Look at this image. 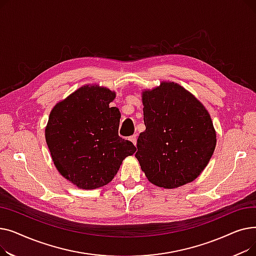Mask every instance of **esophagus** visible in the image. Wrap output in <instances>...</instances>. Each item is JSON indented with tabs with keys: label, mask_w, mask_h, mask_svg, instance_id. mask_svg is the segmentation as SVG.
I'll return each mask as SVG.
<instances>
[{
	"label": "esophagus",
	"mask_w": 256,
	"mask_h": 256,
	"mask_svg": "<svg viewBox=\"0 0 256 256\" xmlns=\"http://www.w3.org/2000/svg\"><path fill=\"white\" fill-rule=\"evenodd\" d=\"M130 141L136 146V144H137V135H134V136H132L130 138Z\"/></svg>",
	"instance_id": "34e87169"
}]
</instances>
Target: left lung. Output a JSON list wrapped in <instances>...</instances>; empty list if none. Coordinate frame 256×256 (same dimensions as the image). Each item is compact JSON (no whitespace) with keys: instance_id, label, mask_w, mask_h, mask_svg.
Segmentation results:
<instances>
[{"instance_id":"8db88e82","label":"left lung","mask_w":256,"mask_h":256,"mask_svg":"<svg viewBox=\"0 0 256 256\" xmlns=\"http://www.w3.org/2000/svg\"><path fill=\"white\" fill-rule=\"evenodd\" d=\"M145 130L135 156L152 184L176 189L196 180L216 148L210 113L194 96L174 82L142 91Z\"/></svg>"}]
</instances>
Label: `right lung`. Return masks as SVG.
Returning <instances> with one entry per match:
<instances>
[{
	"label": "right lung",
	"mask_w": 256,
	"mask_h": 256,
	"mask_svg": "<svg viewBox=\"0 0 256 256\" xmlns=\"http://www.w3.org/2000/svg\"><path fill=\"white\" fill-rule=\"evenodd\" d=\"M116 92L96 84L80 87L52 109L46 141L54 165L78 189L109 184L136 147L118 136L120 112L110 106Z\"/></svg>",
	"instance_id": "1"
}]
</instances>
